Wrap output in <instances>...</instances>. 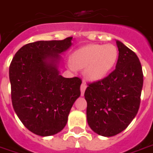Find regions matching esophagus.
Masks as SVG:
<instances>
[{
	"label": "esophagus",
	"instance_id": "esophagus-1",
	"mask_svg": "<svg viewBox=\"0 0 153 153\" xmlns=\"http://www.w3.org/2000/svg\"><path fill=\"white\" fill-rule=\"evenodd\" d=\"M86 85H85V83H82V85L80 86V91H81V95H84L85 94V91L86 90Z\"/></svg>",
	"mask_w": 153,
	"mask_h": 153
}]
</instances>
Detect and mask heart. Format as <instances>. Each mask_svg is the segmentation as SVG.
Returning <instances> with one entry per match:
<instances>
[{
  "label": "heart",
  "mask_w": 153,
  "mask_h": 153,
  "mask_svg": "<svg viewBox=\"0 0 153 153\" xmlns=\"http://www.w3.org/2000/svg\"><path fill=\"white\" fill-rule=\"evenodd\" d=\"M118 55V49L113 44H90L73 53L68 67L72 70L84 68V75L88 80H101L116 65Z\"/></svg>",
  "instance_id": "heart-1"
}]
</instances>
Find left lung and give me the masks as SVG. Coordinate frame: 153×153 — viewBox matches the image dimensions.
Here are the masks:
<instances>
[{
	"label": "left lung",
	"instance_id": "left-lung-1",
	"mask_svg": "<svg viewBox=\"0 0 153 153\" xmlns=\"http://www.w3.org/2000/svg\"><path fill=\"white\" fill-rule=\"evenodd\" d=\"M119 51L116 69L101 80L89 84L85 92L90 127L103 137L124 131L137 114L143 74L137 54L116 40Z\"/></svg>",
	"mask_w": 153,
	"mask_h": 153
}]
</instances>
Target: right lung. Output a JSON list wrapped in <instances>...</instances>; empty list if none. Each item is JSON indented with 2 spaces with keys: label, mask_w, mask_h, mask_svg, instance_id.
I'll return each mask as SVG.
<instances>
[{
  "label": "right lung",
  "mask_w": 153,
  "mask_h": 153,
  "mask_svg": "<svg viewBox=\"0 0 153 153\" xmlns=\"http://www.w3.org/2000/svg\"><path fill=\"white\" fill-rule=\"evenodd\" d=\"M72 39L69 37L26 44L16 52L10 65L14 111L22 124L38 136L61 131L80 95L79 78L59 74L60 54L71 47Z\"/></svg>",
  "instance_id": "1"
}]
</instances>
